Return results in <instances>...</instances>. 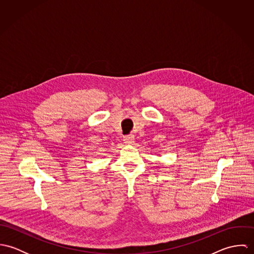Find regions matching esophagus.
<instances>
[{
	"label": "esophagus",
	"mask_w": 254,
	"mask_h": 254,
	"mask_svg": "<svg viewBox=\"0 0 254 254\" xmlns=\"http://www.w3.org/2000/svg\"><path fill=\"white\" fill-rule=\"evenodd\" d=\"M134 136L133 135H127L124 137V143L127 144V145H130V144H133L134 143Z\"/></svg>",
	"instance_id": "obj_1"
}]
</instances>
